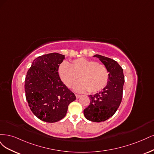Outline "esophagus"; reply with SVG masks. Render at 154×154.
I'll list each match as a JSON object with an SVG mask.
<instances>
[{
    "mask_svg": "<svg viewBox=\"0 0 154 154\" xmlns=\"http://www.w3.org/2000/svg\"><path fill=\"white\" fill-rule=\"evenodd\" d=\"M75 96H76L77 98H79L81 97V95H77V94H75Z\"/></svg>",
    "mask_w": 154,
    "mask_h": 154,
    "instance_id": "obj_1",
    "label": "esophagus"
}]
</instances>
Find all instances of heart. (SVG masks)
<instances>
[{"instance_id":"heart-1","label":"heart","mask_w":154,"mask_h":154,"mask_svg":"<svg viewBox=\"0 0 154 154\" xmlns=\"http://www.w3.org/2000/svg\"><path fill=\"white\" fill-rule=\"evenodd\" d=\"M58 74L69 88L73 85L79 75L81 81L74 86V90L78 92L100 91L106 86L109 80V73L105 66L85 57L75 59L70 64L62 63L59 66Z\"/></svg>"}]
</instances>
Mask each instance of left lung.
Returning a JSON list of instances; mask_svg holds the SVG:
<instances>
[{
	"label": "left lung",
	"instance_id": "8db88e82",
	"mask_svg": "<svg viewBox=\"0 0 154 154\" xmlns=\"http://www.w3.org/2000/svg\"><path fill=\"white\" fill-rule=\"evenodd\" d=\"M93 57L98 58L107 68L109 80L102 91L90 95V104L84 110V115L88 120L101 122L112 116L120 106L125 78L122 68L114 59L98 54Z\"/></svg>",
	"mask_w": 154,
	"mask_h": 154
}]
</instances>
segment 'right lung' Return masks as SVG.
<instances>
[{
	"label": "right lung",
	"mask_w": 154,
	"mask_h": 154,
	"mask_svg": "<svg viewBox=\"0 0 154 154\" xmlns=\"http://www.w3.org/2000/svg\"><path fill=\"white\" fill-rule=\"evenodd\" d=\"M64 58L56 52L39 56L27 73L26 100L34 115L43 122L61 120L66 116L69 104L76 99L58 74L59 66Z\"/></svg>",
	"instance_id": "add662e5"
}]
</instances>
